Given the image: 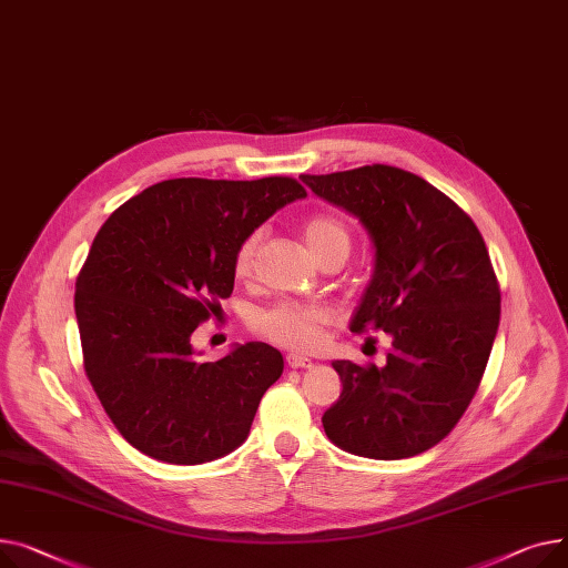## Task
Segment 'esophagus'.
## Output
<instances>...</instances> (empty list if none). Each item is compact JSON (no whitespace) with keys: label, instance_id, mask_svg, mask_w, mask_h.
<instances>
[{"label":"esophagus","instance_id":"esophagus-1","mask_svg":"<svg viewBox=\"0 0 568 568\" xmlns=\"http://www.w3.org/2000/svg\"><path fill=\"white\" fill-rule=\"evenodd\" d=\"M286 364L291 366V369H310L312 366V359L303 357V355H286Z\"/></svg>","mask_w":568,"mask_h":568}]
</instances>
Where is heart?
<instances>
[{
  "label": "heart",
  "mask_w": 568,
  "mask_h": 568,
  "mask_svg": "<svg viewBox=\"0 0 568 568\" xmlns=\"http://www.w3.org/2000/svg\"><path fill=\"white\" fill-rule=\"evenodd\" d=\"M303 239L314 258L332 250H346L351 245L348 226L332 213H314L303 222ZM258 245V233H250L241 241L233 254V275L247 277L254 268V254ZM329 321V312L321 305L277 303L254 316V329L261 337L271 339L291 351H312L321 344L323 327Z\"/></svg>",
  "instance_id": "heart-1"
}]
</instances>
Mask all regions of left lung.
I'll use <instances>...</instances> for the list:
<instances>
[{
    "label": "left lung",
    "instance_id": "obj_1",
    "mask_svg": "<svg viewBox=\"0 0 568 568\" xmlns=\"http://www.w3.org/2000/svg\"><path fill=\"white\" fill-rule=\"evenodd\" d=\"M300 179L369 233L374 275L351 332L392 339L385 366L332 362L344 389L323 415L325 436L366 458L417 456L458 424L486 369L499 325L486 243L447 194L398 166Z\"/></svg>",
    "mask_w": 568,
    "mask_h": 568
}]
</instances>
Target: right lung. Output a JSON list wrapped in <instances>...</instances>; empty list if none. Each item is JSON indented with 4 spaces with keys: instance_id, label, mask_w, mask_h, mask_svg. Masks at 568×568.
Returning a JSON list of instances; mask_svg holds the SVG:
<instances>
[{
    "instance_id": "right-lung-1",
    "label": "right lung",
    "mask_w": 568,
    "mask_h": 568,
    "mask_svg": "<svg viewBox=\"0 0 568 568\" xmlns=\"http://www.w3.org/2000/svg\"><path fill=\"white\" fill-rule=\"evenodd\" d=\"M303 196L288 176L172 179L128 199L95 233L75 282L84 372L142 454L199 465L247 440L282 353L250 342L199 362L190 337L231 295L241 241Z\"/></svg>"
}]
</instances>
